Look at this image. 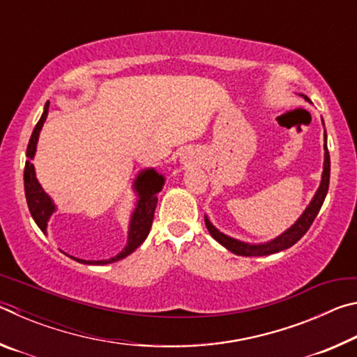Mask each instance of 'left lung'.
I'll use <instances>...</instances> for the list:
<instances>
[{
    "instance_id": "8db88e82",
    "label": "left lung",
    "mask_w": 357,
    "mask_h": 357,
    "mask_svg": "<svg viewBox=\"0 0 357 357\" xmlns=\"http://www.w3.org/2000/svg\"><path fill=\"white\" fill-rule=\"evenodd\" d=\"M305 100H310L307 96L301 94ZM324 126V123H323ZM329 176H331V159H329V151H328V137H326V130H324V164H323V174H321V183H319L318 190L313 195L312 202L309 203V206L305 208L304 213L301 214V217L296 220L291 227H289L287 231H283L280 236H277L274 239L268 241V243H261V244H250V243H244V241L234 239L231 236H227L222 231H219L211 220L208 219V215H204V223H206L208 231L211 233L217 243L222 244L227 250L233 252L234 255H241V257H263V255H271V253H277L280 250L289 249V247L294 245L298 241L304 236L307 233V229L310 228V225L315 220V217L318 215L319 209L323 206V202L326 195H328V189H329Z\"/></svg>"
}]
</instances>
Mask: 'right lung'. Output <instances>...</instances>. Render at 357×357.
I'll use <instances>...</instances> for the list:
<instances>
[{
  "mask_svg": "<svg viewBox=\"0 0 357 357\" xmlns=\"http://www.w3.org/2000/svg\"><path fill=\"white\" fill-rule=\"evenodd\" d=\"M48 114V102L44 107V113H42L40 119L36 124V128L29 138L28 148H26V162H25V173H23V179H25V195L26 203L31 213L34 222L42 231L47 233V223L50 220L52 214L56 211V204L53 203L50 197L47 195L45 190L42 189L38 178H36V170L33 165V159L36 154V148H38L39 134L44 126ZM165 184V178L157 173L154 168H146L137 174V179L134 181V192L137 193V204L134 213L130 215L129 222V233H128V244L123 250H121L116 257L108 259H82L70 257L78 263L83 264H110L119 259L130 255L138 245L143 244V241L148 238L151 225H153L154 211L157 206V193L162 190Z\"/></svg>",
  "mask_w": 357,
  "mask_h": 357,
  "instance_id": "add662e5",
  "label": "right lung"
}]
</instances>
